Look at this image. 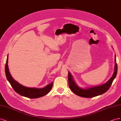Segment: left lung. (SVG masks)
<instances>
[{
  "label": "left lung",
  "instance_id": "obj_1",
  "mask_svg": "<svg viewBox=\"0 0 121 121\" xmlns=\"http://www.w3.org/2000/svg\"><path fill=\"white\" fill-rule=\"evenodd\" d=\"M116 58V56H115ZM115 72L113 73L112 78H110L108 82L100 86H96V87L90 88L88 89H82L75 84L74 81L73 80L72 76L71 75L70 72H68V85L71 90L73 92L74 94L78 96H81L82 97L86 98H92L95 97L100 95H101L103 93L106 92L111 86L113 81L115 78L118 71V66L116 63V59L115 58Z\"/></svg>",
  "mask_w": 121,
  "mask_h": 121
}]
</instances>
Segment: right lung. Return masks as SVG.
Returning <instances> with one entry per match:
<instances>
[{"instance_id":"right-lung-1","label":"right lung","mask_w":121,"mask_h":121,"mask_svg":"<svg viewBox=\"0 0 121 121\" xmlns=\"http://www.w3.org/2000/svg\"><path fill=\"white\" fill-rule=\"evenodd\" d=\"M8 56L7 58L5 66V75L9 82L13 90L20 95L29 98H37L42 97L48 94L53 87V82L49 84L46 87L41 89L33 88H28L20 85L18 82L15 81L10 74L8 67Z\"/></svg>"}]
</instances>
